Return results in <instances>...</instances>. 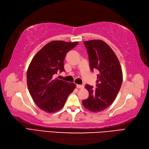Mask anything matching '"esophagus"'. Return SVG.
I'll return each instance as SVG.
<instances>
[{
	"label": "esophagus",
	"instance_id": "34e87169",
	"mask_svg": "<svg viewBox=\"0 0 149 149\" xmlns=\"http://www.w3.org/2000/svg\"><path fill=\"white\" fill-rule=\"evenodd\" d=\"M77 87L78 88V89H82V88L84 87V85H78V84H77Z\"/></svg>",
	"mask_w": 149,
	"mask_h": 149
}]
</instances>
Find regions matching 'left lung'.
<instances>
[{
    "instance_id": "left-lung-1",
    "label": "left lung",
    "mask_w": 149,
    "mask_h": 149,
    "mask_svg": "<svg viewBox=\"0 0 149 149\" xmlns=\"http://www.w3.org/2000/svg\"><path fill=\"white\" fill-rule=\"evenodd\" d=\"M89 56L91 70H98L96 88L86 84L88 98L84 100V107L94 113L103 111L109 107L119 93L123 81L122 70L113 49L101 40L84 42Z\"/></svg>"
}]
</instances>
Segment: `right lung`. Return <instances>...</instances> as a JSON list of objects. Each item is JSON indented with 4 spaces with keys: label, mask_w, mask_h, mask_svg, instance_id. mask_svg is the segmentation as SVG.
I'll list each match as a JSON object with an SVG mask.
<instances>
[{
    "label": "right lung",
    "mask_w": 149,
    "mask_h": 149,
    "mask_svg": "<svg viewBox=\"0 0 149 149\" xmlns=\"http://www.w3.org/2000/svg\"><path fill=\"white\" fill-rule=\"evenodd\" d=\"M78 42L51 41L33 58L27 71V84L36 105L47 113L58 111L75 89L74 83L54 79L53 75L65 71L63 61Z\"/></svg>",
    "instance_id": "add662e5"
}]
</instances>
